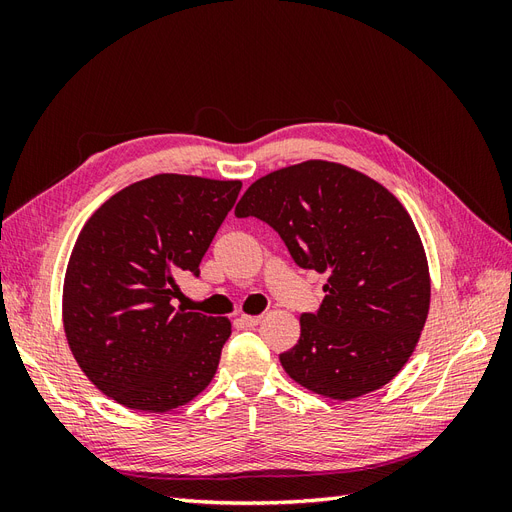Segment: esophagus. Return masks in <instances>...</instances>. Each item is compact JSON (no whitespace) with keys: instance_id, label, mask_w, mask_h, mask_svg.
Here are the masks:
<instances>
[{"instance_id":"1","label":"esophagus","mask_w":512,"mask_h":512,"mask_svg":"<svg viewBox=\"0 0 512 512\" xmlns=\"http://www.w3.org/2000/svg\"><path fill=\"white\" fill-rule=\"evenodd\" d=\"M239 320H241V324H245V327H250V329H254V327H258V324H260L262 316H241Z\"/></svg>"}]
</instances>
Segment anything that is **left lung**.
<instances>
[{
    "instance_id": "8db88e82",
    "label": "left lung",
    "mask_w": 512,
    "mask_h": 512,
    "mask_svg": "<svg viewBox=\"0 0 512 512\" xmlns=\"http://www.w3.org/2000/svg\"><path fill=\"white\" fill-rule=\"evenodd\" d=\"M286 243L301 269L329 273L316 314L280 354L286 374L331 399L391 382L410 359L429 312L421 237L399 200L363 173L322 160L254 181L235 209Z\"/></svg>"
}]
</instances>
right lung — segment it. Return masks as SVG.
Instances as JSON below:
<instances>
[{"mask_svg": "<svg viewBox=\"0 0 512 512\" xmlns=\"http://www.w3.org/2000/svg\"><path fill=\"white\" fill-rule=\"evenodd\" d=\"M241 181L156 175L91 215L64 282V329L85 376L117 404L168 412L207 389L230 322L173 307L177 277L200 260Z\"/></svg>", "mask_w": 512, "mask_h": 512, "instance_id": "add662e5", "label": "right lung"}]
</instances>
